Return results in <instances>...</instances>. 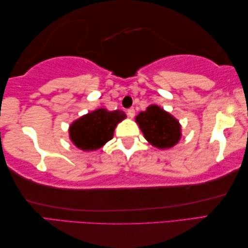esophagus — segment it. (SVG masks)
Returning a JSON list of instances; mask_svg holds the SVG:
<instances>
[{
	"label": "esophagus",
	"instance_id": "34e87169",
	"mask_svg": "<svg viewBox=\"0 0 248 248\" xmlns=\"http://www.w3.org/2000/svg\"><path fill=\"white\" fill-rule=\"evenodd\" d=\"M127 114L130 118H133L134 115H135V109L133 108H130L128 110H127Z\"/></svg>",
	"mask_w": 248,
	"mask_h": 248
}]
</instances>
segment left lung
<instances>
[{
    "mask_svg": "<svg viewBox=\"0 0 248 248\" xmlns=\"http://www.w3.org/2000/svg\"><path fill=\"white\" fill-rule=\"evenodd\" d=\"M145 139L159 149H168L181 139V125L170 113L155 104L149 105L144 112L136 116Z\"/></svg>",
    "mask_w": 248,
    "mask_h": 248,
    "instance_id": "left-lung-1",
    "label": "left lung"
}]
</instances>
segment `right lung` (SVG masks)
I'll list each match as a JSON object with an SVG mask.
<instances>
[{
	"label": "right lung",
	"instance_id": "right-lung-1",
	"mask_svg": "<svg viewBox=\"0 0 248 248\" xmlns=\"http://www.w3.org/2000/svg\"><path fill=\"white\" fill-rule=\"evenodd\" d=\"M125 118L120 109L108 110L98 108L73 121L69 128V136L78 149L93 151L113 139L117 124Z\"/></svg>",
	"mask_w": 248,
	"mask_h": 248
}]
</instances>
